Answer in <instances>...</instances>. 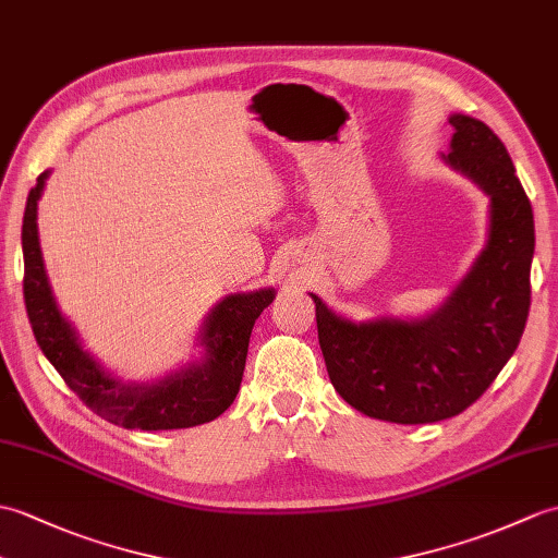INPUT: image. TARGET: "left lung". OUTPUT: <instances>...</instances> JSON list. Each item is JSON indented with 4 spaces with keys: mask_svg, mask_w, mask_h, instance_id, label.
Segmentation results:
<instances>
[{
    "mask_svg": "<svg viewBox=\"0 0 558 558\" xmlns=\"http://www.w3.org/2000/svg\"><path fill=\"white\" fill-rule=\"evenodd\" d=\"M449 166L489 194V240L473 270L430 318L349 323L316 294L323 359L335 390L371 418L435 423L475 404L515 352L530 311L533 206L504 142L471 116H451Z\"/></svg>",
    "mask_w": 558,
    "mask_h": 558,
    "instance_id": "left-lung-1",
    "label": "left lung"
}]
</instances>
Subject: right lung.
<instances>
[{
    "mask_svg": "<svg viewBox=\"0 0 558 558\" xmlns=\"http://www.w3.org/2000/svg\"><path fill=\"white\" fill-rule=\"evenodd\" d=\"M37 178L23 214V300L37 344L49 364L59 371L71 390L87 409L113 425L140 430H173L209 423L235 399L244 361H247L254 320L274 302V290L235 294L220 302L206 320L202 344L206 361L202 366L175 373L159 385H123L109 378L97 361L83 352L73 328L59 314L51 296L40 240H37V199L45 185Z\"/></svg>",
    "mask_w": 558,
    "mask_h": 558,
    "instance_id": "obj_1",
    "label": "right lung"
}]
</instances>
